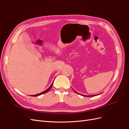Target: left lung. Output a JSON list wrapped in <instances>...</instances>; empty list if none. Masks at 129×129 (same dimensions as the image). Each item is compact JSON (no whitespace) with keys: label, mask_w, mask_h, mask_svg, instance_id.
<instances>
[{"label":"left lung","mask_w":129,"mask_h":129,"mask_svg":"<svg viewBox=\"0 0 129 129\" xmlns=\"http://www.w3.org/2000/svg\"><path fill=\"white\" fill-rule=\"evenodd\" d=\"M73 90L75 91V92H76L77 93H78V94H79V95H82V96H87V97H92V96H95V95H88V96H87V95H82V94H80V93H78L77 92H76V91H75V90H74L73 89ZM101 93H99V94H101Z\"/></svg>","instance_id":"obj_1"}]
</instances>
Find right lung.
Returning a JSON list of instances; mask_svg holds the SVG:
<instances>
[{
  "label": "right lung",
  "instance_id": "add662e5",
  "mask_svg": "<svg viewBox=\"0 0 129 129\" xmlns=\"http://www.w3.org/2000/svg\"><path fill=\"white\" fill-rule=\"evenodd\" d=\"M55 80V79H54ZM54 80L53 81V83H52V84L50 85V86L47 89H46V90H45L44 91H43V92H40V93H38V94H37V95H31L30 96H39V95H42V94H44V93H46V92H48L49 90L51 89V88H52V85H53V83H54Z\"/></svg>",
  "mask_w": 129,
  "mask_h": 129
}]
</instances>
